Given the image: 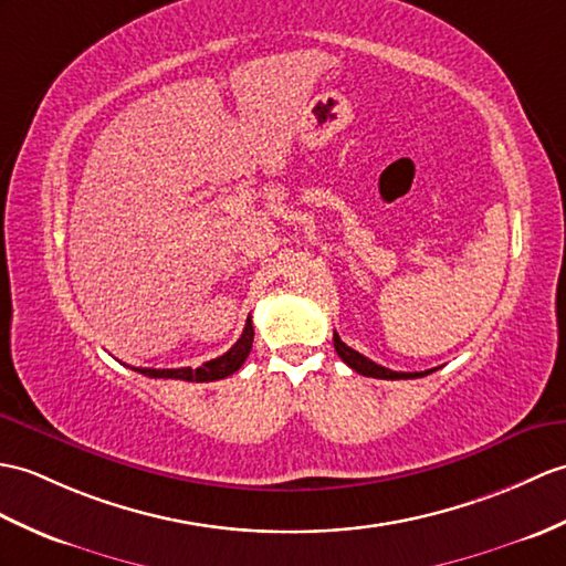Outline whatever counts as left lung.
<instances>
[{"label":"left lung","instance_id":"1","mask_svg":"<svg viewBox=\"0 0 566 566\" xmlns=\"http://www.w3.org/2000/svg\"><path fill=\"white\" fill-rule=\"evenodd\" d=\"M333 343H335V352L339 354V359H343L349 369H354L357 374H361V376H369V378H384V380H400V378H422V376H427V374H431V371H437V369H429V371H415V374H405V371H390V369H386V366H380V364H376V361H371V359H366L364 354H359L357 349H352V347H347L343 339H339V335L335 333L333 335Z\"/></svg>","mask_w":566,"mask_h":566}]
</instances>
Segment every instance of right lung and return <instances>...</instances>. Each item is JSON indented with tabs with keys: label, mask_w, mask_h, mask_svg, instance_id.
Returning <instances> with one entry per match:
<instances>
[{
	"label": "right lung",
	"mask_w": 566,
	"mask_h": 566,
	"mask_svg": "<svg viewBox=\"0 0 566 566\" xmlns=\"http://www.w3.org/2000/svg\"><path fill=\"white\" fill-rule=\"evenodd\" d=\"M253 335H255L253 323H251V318H248L245 327H243V335L235 339V345L227 354H221V357L209 359L202 366H197V369L182 366V369H135V371L149 376V378H178V380H195V384H207V380L227 378V376L239 371L243 361L248 359V354H251V347H253Z\"/></svg>",
	"instance_id": "1"
}]
</instances>
